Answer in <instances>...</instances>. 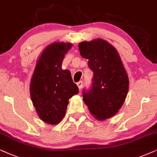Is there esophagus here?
I'll list each match as a JSON object with an SVG mask.
<instances>
[{"mask_svg":"<svg viewBox=\"0 0 157 157\" xmlns=\"http://www.w3.org/2000/svg\"><path fill=\"white\" fill-rule=\"evenodd\" d=\"M77 86H78V88L79 90H81L82 88V81H80V82H78L77 83Z\"/></svg>","mask_w":157,"mask_h":157,"instance_id":"esophagus-1","label":"esophagus"}]
</instances>
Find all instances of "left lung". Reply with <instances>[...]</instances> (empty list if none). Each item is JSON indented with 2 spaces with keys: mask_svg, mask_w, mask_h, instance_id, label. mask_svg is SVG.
<instances>
[{
  "mask_svg": "<svg viewBox=\"0 0 157 157\" xmlns=\"http://www.w3.org/2000/svg\"><path fill=\"white\" fill-rule=\"evenodd\" d=\"M80 55L94 72L93 85L83 92V100L92 116L104 121L115 116L126 100L128 77L116 49L102 39L79 43Z\"/></svg>",
  "mask_w": 157,
  "mask_h": 157,
  "instance_id": "obj_1",
  "label": "left lung"
}]
</instances>
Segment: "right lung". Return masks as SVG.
<instances>
[{
  "label": "right lung",
  "instance_id": "1",
  "mask_svg": "<svg viewBox=\"0 0 157 157\" xmlns=\"http://www.w3.org/2000/svg\"><path fill=\"white\" fill-rule=\"evenodd\" d=\"M70 42H53L44 49L36 62L30 82L33 105L41 121L58 124L65 116L69 99L79 92L68 70H62Z\"/></svg>",
  "mask_w": 157,
  "mask_h": 157
}]
</instances>
